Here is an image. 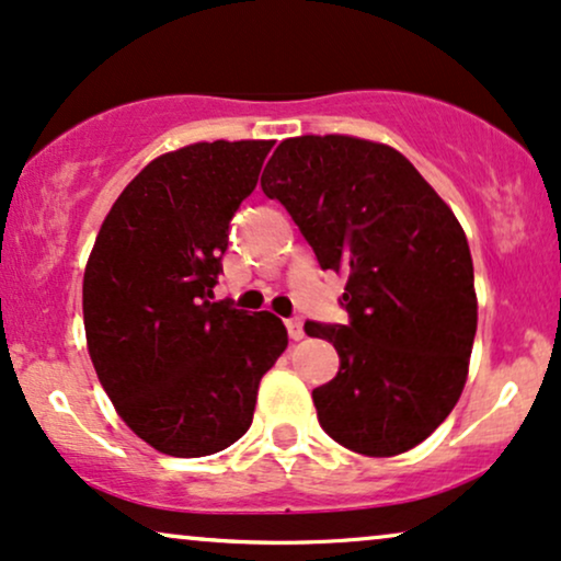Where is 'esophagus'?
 <instances>
[{
    "mask_svg": "<svg viewBox=\"0 0 561 561\" xmlns=\"http://www.w3.org/2000/svg\"><path fill=\"white\" fill-rule=\"evenodd\" d=\"M286 328H288V335H291V341H301L304 337V322L299 317H291V320H286Z\"/></svg>",
    "mask_w": 561,
    "mask_h": 561,
    "instance_id": "esophagus-1",
    "label": "esophagus"
}]
</instances>
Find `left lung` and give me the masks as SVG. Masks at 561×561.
<instances>
[{
  "mask_svg": "<svg viewBox=\"0 0 561 561\" xmlns=\"http://www.w3.org/2000/svg\"><path fill=\"white\" fill-rule=\"evenodd\" d=\"M262 192L286 205L322 270L348 278L351 322L304 324L341 356L312 392L322 428L369 458L421 445L460 400L479 324L455 213L403 153L351 135L283 140Z\"/></svg>",
  "mask_w": 561,
  "mask_h": 561,
  "instance_id": "8db88e82",
  "label": "left lung"
}]
</instances>
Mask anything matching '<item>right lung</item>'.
Instances as JSON below:
<instances>
[{"mask_svg": "<svg viewBox=\"0 0 561 561\" xmlns=\"http://www.w3.org/2000/svg\"><path fill=\"white\" fill-rule=\"evenodd\" d=\"M275 140L192 142L150 161L103 218L82 278L90 362L119 419L174 458L247 432L260 379L286 351L273 312L213 301L228 220Z\"/></svg>", "mask_w": 561, "mask_h": 561, "instance_id": "add662e5", "label": "right lung"}]
</instances>
